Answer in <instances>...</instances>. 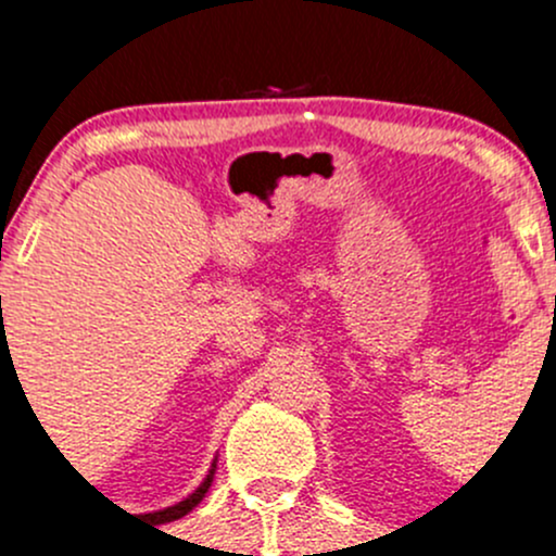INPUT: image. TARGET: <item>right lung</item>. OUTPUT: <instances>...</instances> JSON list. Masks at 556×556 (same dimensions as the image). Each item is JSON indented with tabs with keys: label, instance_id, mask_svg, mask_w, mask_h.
I'll list each match as a JSON object with an SVG mask.
<instances>
[{
	"label": "right lung",
	"instance_id": "right-lung-1",
	"mask_svg": "<svg viewBox=\"0 0 556 556\" xmlns=\"http://www.w3.org/2000/svg\"><path fill=\"white\" fill-rule=\"evenodd\" d=\"M4 341H8V339H2V346H4ZM212 476H215V463H212V470H210V473H206V479L201 481V486H199V490L193 492V495H188V497H185V501H179L177 506H169V508H164V511L150 514V517H153L155 521H159V525H164V521H174V519L185 517V514H188V511H193V508L199 506L201 501H204L206 492H210V486H212Z\"/></svg>",
	"mask_w": 556,
	"mask_h": 556
}]
</instances>
